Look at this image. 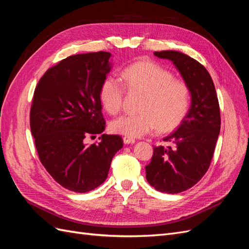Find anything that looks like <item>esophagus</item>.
<instances>
[{"mask_svg":"<svg viewBox=\"0 0 249 249\" xmlns=\"http://www.w3.org/2000/svg\"><path fill=\"white\" fill-rule=\"evenodd\" d=\"M135 140L134 138H131V137H127V136H125V137H124V144H133V143H135Z\"/></svg>","mask_w":249,"mask_h":249,"instance_id":"obj_1","label":"esophagus"}]
</instances>
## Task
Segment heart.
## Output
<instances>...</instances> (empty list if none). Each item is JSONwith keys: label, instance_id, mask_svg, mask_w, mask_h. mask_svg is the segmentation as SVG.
<instances>
[{"label": "heart", "instance_id": "obj_1", "mask_svg": "<svg viewBox=\"0 0 249 249\" xmlns=\"http://www.w3.org/2000/svg\"><path fill=\"white\" fill-rule=\"evenodd\" d=\"M122 81L107 77L100 87V101L109 114L123 108L124 87L143 93L136 114H125L111 123L112 132L127 137H142L158 129L167 133L183 122L190 105V90L182 80L150 60H141L122 71Z\"/></svg>", "mask_w": 249, "mask_h": 249}]
</instances>
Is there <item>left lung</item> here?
Wrapping results in <instances>:
<instances>
[{
    "instance_id": "obj_1",
    "label": "left lung",
    "mask_w": 249,
    "mask_h": 249,
    "mask_svg": "<svg viewBox=\"0 0 249 249\" xmlns=\"http://www.w3.org/2000/svg\"><path fill=\"white\" fill-rule=\"evenodd\" d=\"M176 65L189 87L191 107L176 132L164 138L172 146H156L145 166L156 190L176 194L196 184L210 167L220 132V109L212 78L196 60L177 51L155 52Z\"/></svg>"
}]
</instances>
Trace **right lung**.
<instances>
[{
    "label": "right lung",
    "instance_id": "add662e5",
    "mask_svg": "<svg viewBox=\"0 0 249 249\" xmlns=\"http://www.w3.org/2000/svg\"><path fill=\"white\" fill-rule=\"evenodd\" d=\"M108 52L70 56L52 66L37 84L30 127L41 164L58 184L71 191L95 189L108 177L113 157L123 147L119 135L104 132L100 87L111 70Z\"/></svg>",
    "mask_w": 249,
    "mask_h": 249
}]
</instances>
